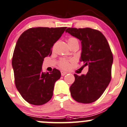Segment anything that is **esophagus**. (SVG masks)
I'll return each mask as SVG.
<instances>
[{
    "label": "esophagus",
    "mask_w": 127,
    "mask_h": 127,
    "mask_svg": "<svg viewBox=\"0 0 127 127\" xmlns=\"http://www.w3.org/2000/svg\"><path fill=\"white\" fill-rule=\"evenodd\" d=\"M66 73H67V72H66V71H61V75H62V76H64V75H66Z\"/></svg>",
    "instance_id": "34e87169"
}]
</instances>
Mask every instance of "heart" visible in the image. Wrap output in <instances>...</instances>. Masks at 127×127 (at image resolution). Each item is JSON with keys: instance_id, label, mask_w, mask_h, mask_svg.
<instances>
[{"instance_id": "obj_1", "label": "heart", "mask_w": 127, "mask_h": 127, "mask_svg": "<svg viewBox=\"0 0 127 127\" xmlns=\"http://www.w3.org/2000/svg\"><path fill=\"white\" fill-rule=\"evenodd\" d=\"M68 43L69 46H71V45L75 44H78V41L76 37H70L68 39ZM59 65L62 68L66 69L69 66V62L66 59H61L59 62Z\"/></svg>"}]
</instances>
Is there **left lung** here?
I'll use <instances>...</instances> for the list:
<instances>
[{
  "mask_svg": "<svg viewBox=\"0 0 127 127\" xmlns=\"http://www.w3.org/2000/svg\"><path fill=\"white\" fill-rule=\"evenodd\" d=\"M66 32L81 41L80 62L88 66L86 75L74 74L75 80L70 87V94L78 102L89 104L98 99L111 80L113 56L103 34L90 28H68Z\"/></svg>",
  "mask_w": 127,
  "mask_h": 127,
  "instance_id": "left-lung-1",
  "label": "left lung"
}]
</instances>
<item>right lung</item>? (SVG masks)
I'll list each match as a JSON object with an SVG mask.
<instances>
[{
    "label": "right lung",
    "mask_w": 127,
    "mask_h": 127,
    "mask_svg": "<svg viewBox=\"0 0 127 127\" xmlns=\"http://www.w3.org/2000/svg\"><path fill=\"white\" fill-rule=\"evenodd\" d=\"M66 28H31L24 31L17 41L12 57L15 83L23 98L31 104H44L52 98L61 71L54 68L49 73H44L42 65Z\"/></svg>",
    "instance_id": "1"
}]
</instances>
